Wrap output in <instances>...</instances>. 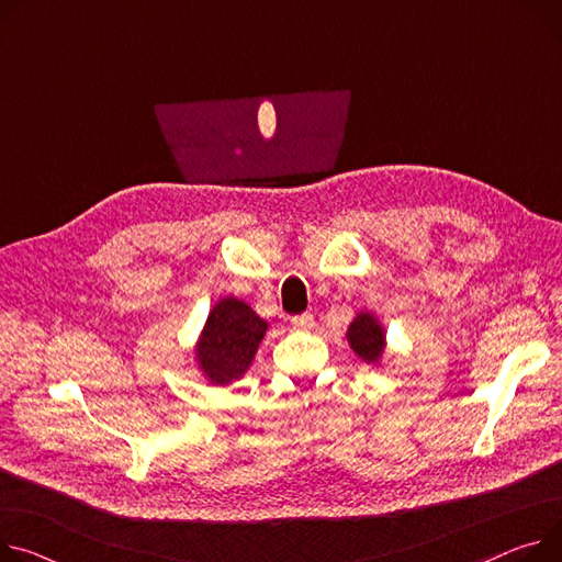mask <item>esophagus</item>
I'll list each match as a JSON object with an SVG mask.
<instances>
[{
    "mask_svg": "<svg viewBox=\"0 0 562 562\" xmlns=\"http://www.w3.org/2000/svg\"><path fill=\"white\" fill-rule=\"evenodd\" d=\"M292 326L299 328V330H311L315 326V317L311 313H304V315H296L292 317Z\"/></svg>",
    "mask_w": 562,
    "mask_h": 562,
    "instance_id": "esophagus-1",
    "label": "esophagus"
}]
</instances>
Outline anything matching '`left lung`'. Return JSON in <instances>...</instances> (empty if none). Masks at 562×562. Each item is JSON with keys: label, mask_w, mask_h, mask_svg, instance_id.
Segmentation results:
<instances>
[{"label": "left lung", "mask_w": 562, "mask_h": 562, "mask_svg": "<svg viewBox=\"0 0 562 562\" xmlns=\"http://www.w3.org/2000/svg\"><path fill=\"white\" fill-rule=\"evenodd\" d=\"M347 339L358 358L378 364L384 353V328L371 313H358L347 330Z\"/></svg>", "instance_id": "obj_1"}]
</instances>
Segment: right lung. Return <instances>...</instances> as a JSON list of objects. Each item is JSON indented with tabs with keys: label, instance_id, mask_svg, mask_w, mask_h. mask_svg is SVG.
I'll use <instances>...</instances> for the list:
<instances>
[{
	"label": "right lung",
	"instance_id": "1",
	"mask_svg": "<svg viewBox=\"0 0 562 562\" xmlns=\"http://www.w3.org/2000/svg\"><path fill=\"white\" fill-rule=\"evenodd\" d=\"M268 322L236 296L221 299L206 317L195 347L200 371L211 384H229L249 369Z\"/></svg>",
	"mask_w": 562,
	"mask_h": 562
}]
</instances>
